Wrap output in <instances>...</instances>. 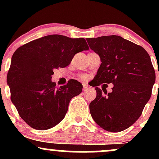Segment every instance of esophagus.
I'll use <instances>...</instances> for the list:
<instances>
[{"label":"esophagus","instance_id":"1","mask_svg":"<svg viewBox=\"0 0 159 159\" xmlns=\"http://www.w3.org/2000/svg\"><path fill=\"white\" fill-rule=\"evenodd\" d=\"M83 89H84V90H85V91L87 90H88V87H87V85L84 84H83Z\"/></svg>","mask_w":159,"mask_h":159}]
</instances>
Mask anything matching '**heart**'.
<instances>
[{
	"mask_svg": "<svg viewBox=\"0 0 159 159\" xmlns=\"http://www.w3.org/2000/svg\"><path fill=\"white\" fill-rule=\"evenodd\" d=\"M81 79L84 80V79H86V76L84 75H81Z\"/></svg>",
	"mask_w": 159,
	"mask_h": 159,
	"instance_id": "b5f03b06",
	"label": "heart"
}]
</instances>
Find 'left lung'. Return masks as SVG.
<instances>
[{"mask_svg": "<svg viewBox=\"0 0 159 159\" xmlns=\"http://www.w3.org/2000/svg\"><path fill=\"white\" fill-rule=\"evenodd\" d=\"M102 63L95 76L96 97L90 104L94 121L103 129L119 132L130 127L142 114L152 94L156 72L147 51L120 36L87 38ZM112 83L106 95L97 88Z\"/></svg>", "mask_w": 159, "mask_h": 159, "instance_id": "1", "label": "left lung"}]
</instances>
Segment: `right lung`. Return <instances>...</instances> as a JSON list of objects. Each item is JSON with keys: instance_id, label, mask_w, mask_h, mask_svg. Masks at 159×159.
<instances>
[{"instance_id": "add662e5", "label": "right lung", "mask_w": 159, "mask_h": 159, "mask_svg": "<svg viewBox=\"0 0 159 159\" xmlns=\"http://www.w3.org/2000/svg\"><path fill=\"white\" fill-rule=\"evenodd\" d=\"M84 38L48 35L16 49L7 73L11 101L21 119L37 130L55 126L65 117L72 98L82 91V84L69 80L56 87L54 69L67 66L78 52L88 50Z\"/></svg>"}]
</instances>
